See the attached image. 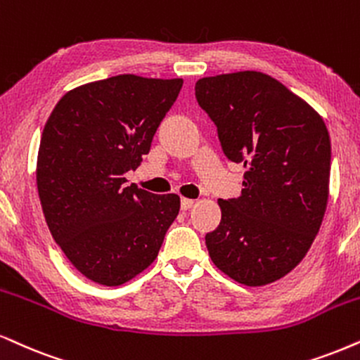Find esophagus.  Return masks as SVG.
Segmentation results:
<instances>
[{"mask_svg":"<svg viewBox=\"0 0 360 360\" xmlns=\"http://www.w3.org/2000/svg\"><path fill=\"white\" fill-rule=\"evenodd\" d=\"M193 206H194L193 199H188V198L181 199V209H183V211H188V209H191Z\"/></svg>","mask_w":360,"mask_h":360,"instance_id":"34e87169","label":"esophagus"}]
</instances>
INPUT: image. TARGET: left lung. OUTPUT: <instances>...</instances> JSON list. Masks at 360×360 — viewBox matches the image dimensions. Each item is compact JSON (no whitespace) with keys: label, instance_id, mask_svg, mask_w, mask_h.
<instances>
[{"label":"left lung","instance_id":"obj_1","mask_svg":"<svg viewBox=\"0 0 360 360\" xmlns=\"http://www.w3.org/2000/svg\"><path fill=\"white\" fill-rule=\"evenodd\" d=\"M195 99L217 127L222 151L244 162L240 195L219 199L209 256L244 285L271 284L302 261L329 199L330 138L319 112L259 71L202 78Z\"/></svg>","mask_w":360,"mask_h":360}]
</instances>
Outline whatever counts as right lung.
Returning a JSON list of instances; mask_svg holds the SVG:
<instances>
[{
	"label": "right lung",
	"mask_w": 360,
	"mask_h": 360,
	"mask_svg": "<svg viewBox=\"0 0 360 360\" xmlns=\"http://www.w3.org/2000/svg\"><path fill=\"white\" fill-rule=\"evenodd\" d=\"M183 79L120 75L68 91L44 124L36 183L53 239L101 285H121L154 262L179 214L177 194L124 186L149 153Z\"/></svg>",
	"instance_id": "add662e5"
}]
</instances>
